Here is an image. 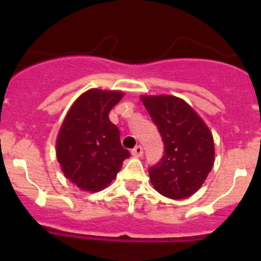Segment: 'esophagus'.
I'll use <instances>...</instances> for the list:
<instances>
[{"label":"esophagus","mask_w":261,"mask_h":261,"mask_svg":"<svg viewBox=\"0 0 261 261\" xmlns=\"http://www.w3.org/2000/svg\"><path fill=\"white\" fill-rule=\"evenodd\" d=\"M131 154H133V156H135V158H140L141 155L144 154L143 147H141L140 145H138L136 147H134V149L131 150Z\"/></svg>","instance_id":"34e87169"}]
</instances>
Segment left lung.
I'll return each instance as SVG.
<instances>
[{"mask_svg": "<svg viewBox=\"0 0 261 261\" xmlns=\"http://www.w3.org/2000/svg\"><path fill=\"white\" fill-rule=\"evenodd\" d=\"M164 143V156L149 170L155 191L172 199L188 198L208 177L215 144L208 126L184 99L170 94L140 97Z\"/></svg>", "mask_w": 261, "mask_h": 261, "instance_id": "obj_1", "label": "left lung"}]
</instances>
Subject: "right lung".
Masks as SVG:
<instances>
[{"instance_id": "add662e5", "label": "right lung", "mask_w": 261, "mask_h": 261, "mask_svg": "<svg viewBox=\"0 0 261 261\" xmlns=\"http://www.w3.org/2000/svg\"><path fill=\"white\" fill-rule=\"evenodd\" d=\"M122 91L91 88L82 93L65 115L57 136V159L64 177L82 191L109 187L130 156L109 114L122 99Z\"/></svg>"}]
</instances>
